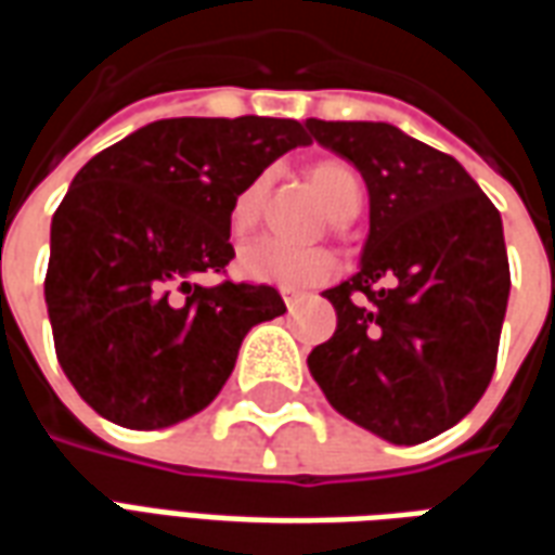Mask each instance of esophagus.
I'll return each instance as SVG.
<instances>
[{"instance_id": "1", "label": "esophagus", "mask_w": 555, "mask_h": 555, "mask_svg": "<svg viewBox=\"0 0 555 555\" xmlns=\"http://www.w3.org/2000/svg\"><path fill=\"white\" fill-rule=\"evenodd\" d=\"M282 300H285V306H288V309H294V306H297L302 297H300V294H288V291H285V294H282Z\"/></svg>"}]
</instances>
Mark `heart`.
I'll return each mask as SVG.
<instances>
[{"label":"heart","mask_w":555,"mask_h":555,"mask_svg":"<svg viewBox=\"0 0 555 555\" xmlns=\"http://www.w3.org/2000/svg\"><path fill=\"white\" fill-rule=\"evenodd\" d=\"M312 183L318 186V193L324 195L326 210L336 219H350L360 214L365 190H362L360 175L350 166L338 159H324L312 169ZM264 195L267 175H258L231 198L229 229L234 237H246L258 225ZM234 267H237V276L246 282L282 291L314 288L336 276V258L326 249H291L276 241L246 243L237 253Z\"/></svg>","instance_id":"1"}]
</instances>
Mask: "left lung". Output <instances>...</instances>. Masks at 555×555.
Listing matches in <instances>:
<instances>
[{
  "label": "left lung",
  "instance_id": "1",
  "mask_svg": "<svg viewBox=\"0 0 555 555\" xmlns=\"http://www.w3.org/2000/svg\"><path fill=\"white\" fill-rule=\"evenodd\" d=\"M360 169L369 241L324 297L336 333L309 353L326 401L360 428L416 446L485 396L508 306L500 210L449 154L384 121H306Z\"/></svg>",
  "mask_w": 555,
  "mask_h": 555
}]
</instances>
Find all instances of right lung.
<instances>
[{
  "instance_id": "right-lung-1",
  "label": "right lung",
  "mask_w": 555,
  "mask_h": 555,
  "mask_svg": "<svg viewBox=\"0 0 555 555\" xmlns=\"http://www.w3.org/2000/svg\"><path fill=\"white\" fill-rule=\"evenodd\" d=\"M309 142L294 118H163L77 171L50 229L43 297L55 357L103 418L154 430L195 416L246 333L285 312L270 285L195 276L234 258L231 198Z\"/></svg>"
}]
</instances>
